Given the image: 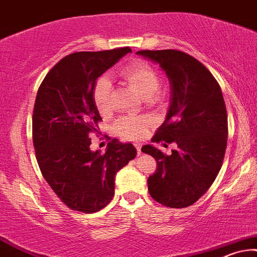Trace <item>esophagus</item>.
Segmentation results:
<instances>
[{
  "label": "esophagus",
  "mask_w": 257,
  "mask_h": 257,
  "mask_svg": "<svg viewBox=\"0 0 257 257\" xmlns=\"http://www.w3.org/2000/svg\"><path fill=\"white\" fill-rule=\"evenodd\" d=\"M135 147H136V151H138V154H141V148H142V145L140 144V142H136L135 144Z\"/></svg>",
  "instance_id": "34e87169"
}]
</instances>
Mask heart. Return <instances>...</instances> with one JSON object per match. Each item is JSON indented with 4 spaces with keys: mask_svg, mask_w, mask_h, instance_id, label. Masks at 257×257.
Segmentation results:
<instances>
[{
    "mask_svg": "<svg viewBox=\"0 0 257 257\" xmlns=\"http://www.w3.org/2000/svg\"><path fill=\"white\" fill-rule=\"evenodd\" d=\"M119 76L149 103H157L159 100L158 90L160 87V76L151 64L142 60L133 61L123 67ZM111 91V80L108 76H102L97 79L92 96L93 102L100 112L110 110ZM151 123L152 119L148 116H125L115 123V132L119 138L124 140H139L146 135Z\"/></svg>",
    "mask_w": 257,
    "mask_h": 257,
    "instance_id": "heart-1",
    "label": "heart"
}]
</instances>
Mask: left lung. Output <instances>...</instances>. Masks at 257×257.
<instances>
[{
    "mask_svg": "<svg viewBox=\"0 0 257 257\" xmlns=\"http://www.w3.org/2000/svg\"><path fill=\"white\" fill-rule=\"evenodd\" d=\"M161 66L171 84L166 119L153 142H175L165 155L146 145L141 151L157 160L148 178L151 197L164 206H190L209 190L222 167L228 139V115L222 90L212 73L196 58L177 50L139 51Z\"/></svg>",
    "mask_w": 257,
    "mask_h": 257,
    "instance_id": "left-lung-1",
    "label": "left lung"
}]
</instances>
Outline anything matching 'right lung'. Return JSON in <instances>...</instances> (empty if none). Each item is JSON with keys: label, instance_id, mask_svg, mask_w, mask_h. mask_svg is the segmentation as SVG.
<instances>
[{"label": "right lung", "instance_id": "add662e5", "mask_svg": "<svg viewBox=\"0 0 257 257\" xmlns=\"http://www.w3.org/2000/svg\"><path fill=\"white\" fill-rule=\"evenodd\" d=\"M129 52L122 47L69 54L38 90L32 119L35 157L45 180L74 211L92 213L108 205L116 173L136 157L134 146L117 139L104 154L90 149L91 133L102 119L92 96L96 79Z\"/></svg>", "mask_w": 257, "mask_h": 257}]
</instances>
